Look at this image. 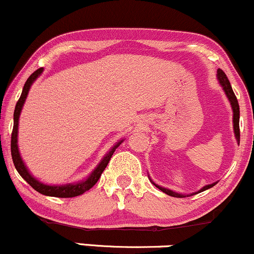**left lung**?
<instances>
[{
	"mask_svg": "<svg viewBox=\"0 0 254 254\" xmlns=\"http://www.w3.org/2000/svg\"><path fill=\"white\" fill-rule=\"evenodd\" d=\"M218 79H219V83L220 85L223 86L224 91H225V94L227 96V98L230 99V103L232 105V110H233V127H234V134H236V138L237 140H238V144L240 142V130H239V104H238V101H237V97L236 95H234L233 90H232V86L230 84V81L229 78H227L225 72L223 71V70L218 69ZM155 184V183H153ZM217 183H213V184H210V185H206L204 186L201 190H199V192H203L205 190H207V189L212 188V186L216 185ZM156 188H158L160 191H163L164 193L169 194V195H172V197H177V198H183V197H186V195H183L181 193H176V192H173L171 190H169V189H164L162 188V186H158L155 184Z\"/></svg>",
	"mask_w": 254,
	"mask_h": 254,
	"instance_id": "1",
	"label": "left lung"
}]
</instances>
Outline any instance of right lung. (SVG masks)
<instances>
[{"mask_svg": "<svg viewBox=\"0 0 254 254\" xmlns=\"http://www.w3.org/2000/svg\"><path fill=\"white\" fill-rule=\"evenodd\" d=\"M42 71H43V68L37 69L36 71H34L29 76V78L25 82V84L23 86V90H22V94L20 99L17 101L15 107V111H14V127H12V132H11V142H10V147H11V157H12V162H14V165L17 172L20 173L21 177L24 179L25 182L28 183L34 190H36L40 193L44 194V195H50V197H59V198H71V197H77V195L83 194L84 192L94 186L96 183L98 182L99 177L102 176V172L104 171L107 165L110 162L112 155L116 151V149L120 146V144L123 142H118L116 145H115L112 149L109 151L107 153V156L102 159V162L99 163L97 168L94 170V172L89 176L85 181H83L81 183H77V184H66V185H46L43 183H40L37 179H35L33 176L29 173V171L25 168L24 163L22 162V158L20 156V152H18V147H17V129H18V117H20L22 107H23L25 98H27V95L29 92V89H30L31 84L35 79L37 78L38 76L41 75Z\"/></svg>", "mask_w": 254, "mask_h": 254, "instance_id": "add662e5", "label": "right lung"}]
</instances>
